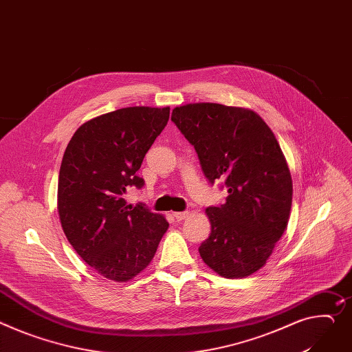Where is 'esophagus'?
Segmentation results:
<instances>
[{
	"label": "esophagus",
	"mask_w": 352,
	"mask_h": 352,
	"mask_svg": "<svg viewBox=\"0 0 352 352\" xmlns=\"http://www.w3.org/2000/svg\"><path fill=\"white\" fill-rule=\"evenodd\" d=\"M187 215H188V211H176V212H173V217H175L177 221L186 220Z\"/></svg>",
	"instance_id": "esophagus-1"
}]
</instances>
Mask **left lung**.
Instances as JSON below:
<instances>
[{
	"label": "left lung",
	"instance_id": "8db88e82",
	"mask_svg": "<svg viewBox=\"0 0 352 352\" xmlns=\"http://www.w3.org/2000/svg\"><path fill=\"white\" fill-rule=\"evenodd\" d=\"M172 121L199 156L210 182L224 180V204L206 208L210 236L200 256L224 278H245L272 255L289 221L293 184L266 122L247 108L215 102L176 107Z\"/></svg>",
	"mask_w": 352,
	"mask_h": 352
}]
</instances>
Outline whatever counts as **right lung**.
<instances>
[{
	"label": "right lung",
	"mask_w": 352,
	"mask_h": 352,
	"mask_svg": "<svg viewBox=\"0 0 352 352\" xmlns=\"http://www.w3.org/2000/svg\"><path fill=\"white\" fill-rule=\"evenodd\" d=\"M170 108L128 107L96 117L72 137L60 165L58 211L74 251L100 275L126 282L149 265L169 223L125 201L141 188L142 160Z\"/></svg>",
	"instance_id": "obj_1"
}]
</instances>
